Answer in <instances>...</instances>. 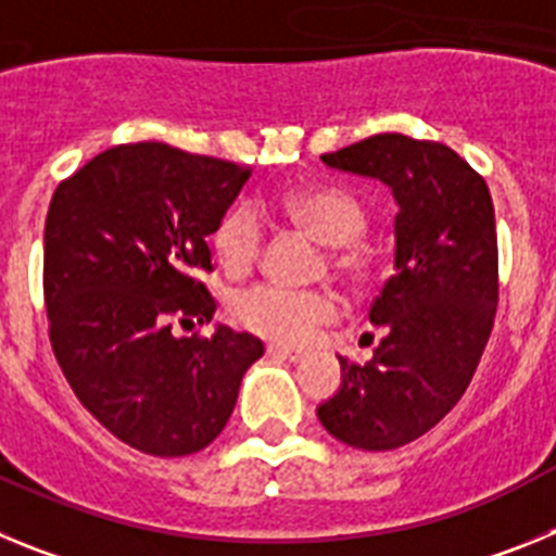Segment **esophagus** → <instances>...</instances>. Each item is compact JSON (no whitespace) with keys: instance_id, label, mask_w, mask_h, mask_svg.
Listing matches in <instances>:
<instances>
[{"instance_id":"esophagus-1","label":"esophagus","mask_w":556,"mask_h":556,"mask_svg":"<svg viewBox=\"0 0 556 556\" xmlns=\"http://www.w3.org/2000/svg\"><path fill=\"white\" fill-rule=\"evenodd\" d=\"M267 353L273 358H283V362H301L303 358L301 351H292V348H283V345H269Z\"/></svg>"}]
</instances>
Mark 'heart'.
I'll use <instances>...</instances> for the list:
<instances>
[{"instance_id":"obj_1","label":"heart","mask_w":556,"mask_h":556,"mask_svg":"<svg viewBox=\"0 0 556 556\" xmlns=\"http://www.w3.org/2000/svg\"><path fill=\"white\" fill-rule=\"evenodd\" d=\"M278 208L314 242L331 248V267L342 278L365 281L370 275L372 255L356 242L367 228V211L351 191L339 186H306L287 191L278 200ZM211 242L225 269L248 273L262 250V219L250 205H233L214 228ZM230 314L250 333L273 339L278 345H303L317 326L337 317V298L331 292H298L258 283L236 294Z\"/></svg>"}]
</instances>
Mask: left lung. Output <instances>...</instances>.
I'll return each instance as SVG.
<instances>
[{
    "mask_svg": "<svg viewBox=\"0 0 556 556\" xmlns=\"http://www.w3.org/2000/svg\"><path fill=\"white\" fill-rule=\"evenodd\" d=\"M323 164L384 184L397 214L395 273L367 314L384 339L367 365L339 356L342 384L317 417L351 448H401L454 409L493 331V200L451 147L401 132L328 152Z\"/></svg>",
    "mask_w": 556,
    "mask_h": 556,
    "instance_id": "1",
    "label": "left lung"
}]
</instances>
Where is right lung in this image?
<instances>
[{
	"label": "right lung",
	"instance_id": "obj_1",
	"mask_svg": "<svg viewBox=\"0 0 556 556\" xmlns=\"http://www.w3.org/2000/svg\"><path fill=\"white\" fill-rule=\"evenodd\" d=\"M253 175L161 141L100 152L52 194L43 228L49 337L80 404L130 448L198 454L223 434L262 339L214 326L175 337L172 317L211 323L191 278Z\"/></svg>",
	"mask_w": 556,
	"mask_h": 556
}]
</instances>
